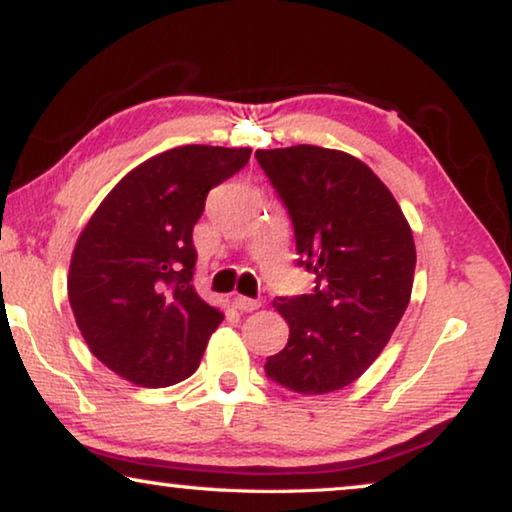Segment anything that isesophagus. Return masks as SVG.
I'll return each mask as SVG.
<instances>
[{"instance_id": "esophagus-1", "label": "esophagus", "mask_w": 512, "mask_h": 512, "mask_svg": "<svg viewBox=\"0 0 512 512\" xmlns=\"http://www.w3.org/2000/svg\"><path fill=\"white\" fill-rule=\"evenodd\" d=\"M234 308L241 310V312H250V310H257L259 305H262V301L259 299H250V296H234Z\"/></svg>"}]
</instances>
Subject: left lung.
Masks as SVG:
<instances>
[{
	"mask_svg": "<svg viewBox=\"0 0 512 512\" xmlns=\"http://www.w3.org/2000/svg\"><path fill=\"white\" fill-rule=\"evenodd\" d=\"M292 218L310 294L276 296L289 324L266 377L301 395L340 391L370 368L409 305L414 236L384 183L361 160L296 144L255 151Z\"/></svg>",
	"mask_w": 512,
	"mask_h": 512,
	"instance_id": "8db88e82",
	"label": "left lung"
}]
</instances>
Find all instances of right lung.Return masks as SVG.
Wrapping results in <instances>:
<instances>
[{"label": "right lung", "mask_w": 512, "mask_h": 512, "mask_svg": "<svg viewBox=\"0 0 512 512\" xmlns=\"http://www.w3.org/2000/svg\"><path fill=\"white\" fill-rule=\"evenodd\" d=\"M250 149L188 144L128 172L82 230L68 301L98 361L137 386L193 375L223 315L195 292L193 227Z\"/></svg>", "instance_id": "obj_1"}]
</instances>
